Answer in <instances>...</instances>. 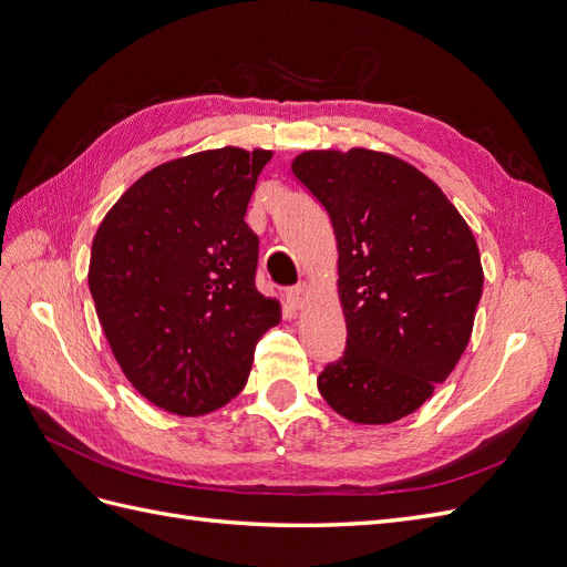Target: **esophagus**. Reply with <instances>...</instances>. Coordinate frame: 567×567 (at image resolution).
<instances>
[{"label":"esophagus","mask_w":567,"mask_h":567,"mask_svg":"<svg viewBox=\"0 0 567 567\" xmlns=\"http://www.w3.org/2000/svg\"><path fill=\"white\" fill-rule=\"evenodd\" d=\"M310 296H312L310 293V286L300 284V286L288 290V302H290V307H293V310H302V307L307 305V300H310Z\"/></svg>","instance_id":"esophagus-1"}]
</instances>
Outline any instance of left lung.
<instances>
[{
	"mask_svg": "<svg viewBox=\"0 0 567 567\" xmlns=\"http://www.w3.org/2000/svg\"><path fill=\"white\" fill-rule=\"evenodd\" d=\"M293 175L333 221L348 348L317 379L359 425L433 398L466 350L485 274L466 219L421 169L383 151H302Z\"/></svg>",
	"mask_w": 567,
	"mask_h": 567,
	"instance_id": "left-lung-1",
	"label": "left lung"
}]
</instances>
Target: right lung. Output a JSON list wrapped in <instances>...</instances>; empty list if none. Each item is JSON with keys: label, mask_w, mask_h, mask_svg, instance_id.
<instances>
[{"label": "right lung", "mask_w": 567, "mask_h": 567, "mask_svg": "<svg viewBox=\"0 0 567 567\" xmlns=\"http://www.w3.org/2000/svg\"><path fill=\"white\" fill-rule=\"evenodd\" d=\"M271 151L210 148L148 169L92 241L90 290L115 362L163 411L203 416L246 385L281 302L255 288L246 225Z\"/></svg>", "instance_id": "1"}]
</instances>
